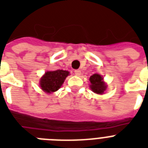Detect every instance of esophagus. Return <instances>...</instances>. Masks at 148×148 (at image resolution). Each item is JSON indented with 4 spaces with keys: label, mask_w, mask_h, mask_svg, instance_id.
Returning a JSON list of instances; mask_svg holds the SVG:
<instances>
[{
    "label": "esophagus",
    "mask_w": 148,
    "mask_h": 148,
    "mask_svg": "<svg viewBox=\"0 0 148 148\" xmlns=\"http://www.w3.org/2000/svg\"><path fill=\"white\" fill-rule=\"evenodd\" d=\"M74 74H75V75H77V76H80L81 74V70H75V71H74Z\"/></svg>",
    "instance_id": "1"
}]
</instances>
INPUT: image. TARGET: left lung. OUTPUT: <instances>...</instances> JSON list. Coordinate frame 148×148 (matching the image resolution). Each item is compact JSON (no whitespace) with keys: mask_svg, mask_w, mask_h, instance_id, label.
I'll return each instance as SVG.
<instances>
[{"mask_svg":"<svg viewBox=\"0 0 148 148\" xmlns=\"http://www.w3.org/2000/svg\"><path fill=\"white\" fill-rule=\"evenodd\" d=\"M91 90L96 94L101 95L106 90V85L103 82V77L97 74H95L90 77Z\"/></svg>","mask_w":148,"mask_h":148,"instance_id":"8db88e82","label":"left lung"}]
</instances>
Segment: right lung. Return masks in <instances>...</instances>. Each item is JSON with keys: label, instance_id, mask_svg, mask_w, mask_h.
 Here are the masks:
<instances>
[{"label": "right lung", "instance_id": "obj_1", "mask_svg": "<svg viewBox=\"0 0 148 148\" xmlns=\"http://www.w3.org/2000/svg\"><path fill=\"white\" fill-rule=\"evenodd\" d=\"M68 74L69 72L63 70L46 72L40 81V88L45 92H54L61 87Z\"/></svg>", "mask_w": 148, "mask_h": 148}]
</instances>
